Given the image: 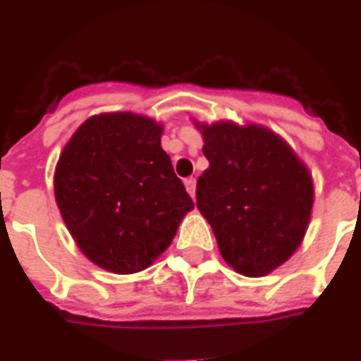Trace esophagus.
Instances as JSON below:
<instances>
[{
    "mask_svg": "<svg viewBox=\"0 0 361 361\" xmlns=\"http://www.w3.org/2000/svg\"><path fill=\"white\" fill-rule=\"evenodd\" d=\"M185 189H187V192H189V195L195 198V195H196V180H195V178H187Z\"/></svg>",
    "mask_w": 361,
    "mask_h": 361,
    "instance_id": "obj_1",
    "label": "esophagus"
}]
</instances>
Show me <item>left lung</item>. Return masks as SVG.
Listing matches in <instances>:
<instances>
[{"label":"left lung","instance_id":"8db88e82","mask_svg":"<svg viewBox=\"0 0 361 361\" xmlns=\"http://www.w3.org/2000/svg\"><path fill=\"white\" fill-rule=\"evenodd\" d=\"M209 169L196 183V206L222 257L245 276L287 262L306 233L312 176L293 150L259 126H200Z\"/></svg>","mask_w":361,"mask_h":361}]
</instances>
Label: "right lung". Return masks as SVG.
<instances>
[{
    "instance_id": "obj_1",
    "label": "right lung",
    "mask_w": 361,
    "mask_h": 361,
    "mask_svg": "<svg viewBox=\"0 0 361 361\" xmlns=\"http://www.w3.org/2000/svg\"><path fill=\"white\" fill-rule=\"evenodd\" d=\"M55 200L90 262L131 274L165 252L195 207L161 126L131 113L92 116L70 139L55 171Z\"/></svg>"
}]
</instances>
